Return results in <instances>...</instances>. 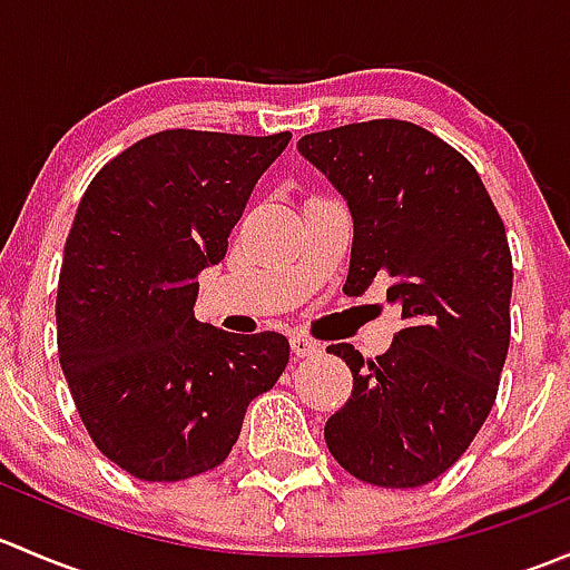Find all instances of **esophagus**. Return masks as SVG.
Wrapping results in <instances>:
<instances>
[{"label": "esophagus", "mask_w": 570, "mask_h": 570, "mask_svg": "<svg viewBox=\"0 0 570 570\" xmlns=\"http://www.w3.org/2000/svg\"><path fill=\"white\" fill-rule=\"evenodd\" d=\"M289 344H292V353H295L297 358H308V355H317L322 350L317 338L306 336V333H292Z\"/></svg>", "instance_id": "1"}]
</instances>
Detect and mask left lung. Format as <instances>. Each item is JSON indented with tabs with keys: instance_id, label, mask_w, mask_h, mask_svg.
Here are the masks:
<instances>
[{
	"instance_id": "obj_1",
	"label": "left lung",
	"mask_w": 570,
	"mask_h": 570,
	"mask_svg": "<svg viewBox=\"0 0 570 570\" xmlns=\"http://www.w3.org/2000/svg\"><path fill=\"white\" fill-rule=\"evenodd\" d=\"M297 148L353 212L344 292L358 297L383 281L405 322L375 358L327 347L353 372V394L327 419L325 444L361 482L428 485L497 402L513 292L504 223L474 165L407 120L314 131Z\"/></svg>"
}]
</instances>
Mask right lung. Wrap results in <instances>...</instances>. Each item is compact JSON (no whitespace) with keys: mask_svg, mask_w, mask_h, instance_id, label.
Returning a JSON list of instances; mask_svg holds the SVG:
<instances>
[{"mask_svg":"<svg viewBox=\"0 0 570 570\" xmlns=\"http://www.w3.org/2000/svg\"><path fill=\"white\" fill-rule=\"evenodd\" d=\"M269 137L165 129L109 159L79 200L57 284V353L101 455L146 482L220 465L245 411L289 364L275 331L195 320V275L228 250Z\"/></svg>","mask_w":570,"mask_h":570,"instance_id":"add662e5","label":"right lung"}]
</instances>
